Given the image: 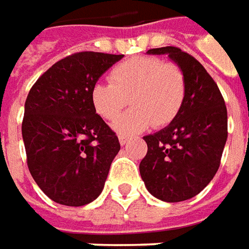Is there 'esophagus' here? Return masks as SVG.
<instances>
[{
  "instance_id": "obj_1",
  "label": "esophagus",
  "mask_w": 249,
  "mask_h": 249,
  "mask_svg": "<svg viewBox=\"0 0 249 249\" xmlns=\"http://www.w3.org/2000/svg\"><path fill=\"white\" fill-rule=\"evenodd\" d=\"M127 141H129V137H127V136H123V134H120V136H119L120 145H124V144H126Z\"/></svg>"
}]
</instances>
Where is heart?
Returning a JSON list of instances; mask_svg holds the SVG:
<instances>
[{
	"mask_svg": "<svg viewBox=\"0 0 249 249\" xmlns=\"http://www.w3.org/2000/svg\"><path fill=\"white\" fill-rule=\"evenodd\" d=\"M135 107L113 123L120 134H131L169 124L186 98V79L173 62L155 56H136L116 65L109 83L97 82L90 90L91 107L102 119L115 120L127 98Z\"/></svg>",
	"mask_w": 249,
	"mask_h": 249,
	"instance_id": "b5f03b06",
	"label": "heart"
}]
</instances>
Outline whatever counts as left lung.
I'll return each instance as SVG.
<instances>
[{
  "mask_svg": "<svg viewBox=\"0 0 249 249\" xmlns=\"http://www.w3.org/2000/svg\"><path fill=\"white\" fill-rule=\"evenodd\" d=\"M177 63L186 79V98L165 129L145 136L147 155L140 175L149 193L165 202L186 201L216 175L227 140V109L215 80L190 53L177 47L148 50Z\"/></svg>",
  "mask_w": 249,
  "mask_h": 249,
  "instance_id": "obj_1",
  "label": "left lung"
}]
</instances>
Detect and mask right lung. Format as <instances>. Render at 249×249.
Returning a JSON list of instances; mask_svg holds the SVG:
<instances>
[{"label": "right lung", "instance_id": "obj_1", "mask_svg": "<svg viewBox=\"0 0 249 249\" xmlns=\"http://www.w3.org/2000/svg\"><path fill=\"white\" fill-rule=\"evenodd\" d=\"M123 55L76 53L43 73L29 91L22 122L27 166L53 201L83 206L100 196L118 136L91 107L90 90Z\"/></svg>", "mask_w": 249, "mask_h": 249}]
</instances>
